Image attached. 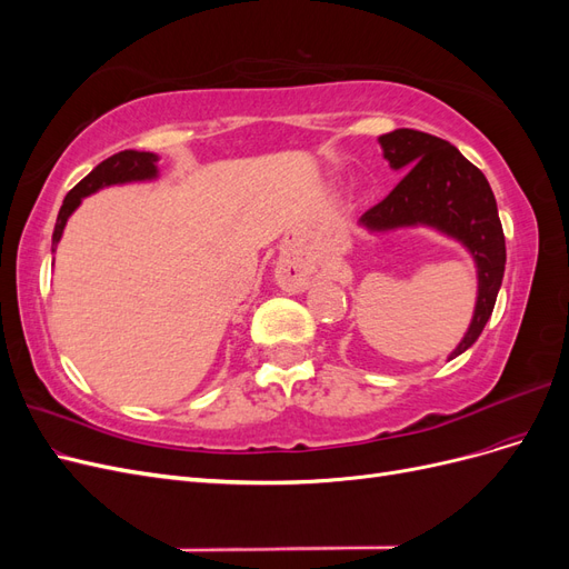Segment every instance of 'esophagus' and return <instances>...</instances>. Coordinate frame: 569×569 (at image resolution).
<instances>
[{"label": "esophagus", "mask_w": 569, "mask_h": 569, "mask_svg": "<svg viewBox=\"0 0 569 569\" xmlns=\"http://www.w3.org/2000/svg\"><path fill=\"white\" fill-rule=\"evenodd\" d=\"M311 274L313 270L306 268V266H289L282 270L280 274V284L287 289V291H303L308 287V282H311Z\"/></svg>", "instance_id": "34e87169"}]
</instances>
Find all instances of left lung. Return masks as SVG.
Returning a JSON list of instances; mask_svg holds the SVG:
<instances>
[{"mask_svg": "<svg viewBox=\"0 0 569 569\" xmlns=\"http://www.w3.org/2000/svg\"><path fill=\"white\" fill-rule=\"evenodd\" d=\"M391 168H408L391 192L360 216L368 230L432 226L470 249L477 261L479 297L468 335L451 358L470 349L491 318L506 270V237L496 197L481 170L451 144L420 130H393L380 137Z\"/></svg>", "mask_w": 569, "mask_h": 569, "instance_id": "obj_1", "label": "left lung"}]
</instances>
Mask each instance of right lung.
<instances>
[{
    "label": "right lung",
    "mask_w": 569,
    "mask_h": 569,
    "mask_svg": "<svg viewBox=\"0 0 569 569\" xmlns=\"http://www.w3.org/2000/svg\"><path fill=\"white\" fill-rule=\"evenodd\" d=\"M149 178H157V157L149 151H118L113 157H109L107 161H101L90 176H84L71 192L66 194L63 206L59 211L57 218V226H54V237H51V242H59L61 232L66 228V220L71 216L78 206L80 199L88 197L101 187H109V184H118V182H132V180H149Z\"/></svg>",
    "instance_id": "add662e5"
}]
</instances>
